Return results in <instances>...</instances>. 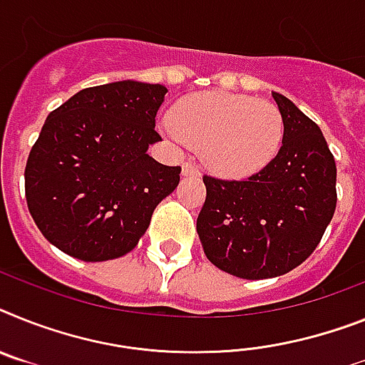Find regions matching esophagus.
<instances>
[{"label": "esophagus", "instance_id": "34e87169", "mask_svg": "<svg viewBox=\"0 0 365 365\" xmlns=\"http://www.w3.org/2000/svg\"><path fill=\"white\" fill-rule=\"evenodd\" d=\"M182 170H183V176H197L198 174V167L192 163V161H185Z\"/></svg>", "mask_w": 365, "mask_h": 365}]
</instances>
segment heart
Returning <instances> with one entry per match:
<instances>
[{"label": "heart", "mask_w": 365, "mask_h": 365, "mask_svg": "<svg viewBox=\"0 0 365 365\" xmlns=\"http://www.w3.org/2000/svg\"><path fill=\"white\" fill-rule=\"evenodd\" d=\"M168 135L200 148L204 163L230 178L258 173L284 139V116L274 103L232 93H198L178 103Z\"/></svg>", "instance_id": "b5f03b06"}]
</instances>
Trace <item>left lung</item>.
Here are the masks:
<instances>
[{
	"label": "left lung",
	"instance_id": "8db88e82",
	"mask_svg": "<svg viewBox=\"0 0 365 365\" xmlns=\"http://www.w3.org/2000/svg\"><path fill=\"white\" fill-rule=\"evenodd\" d=\"M284 139L271 163L247 180L204 176L197 219L215 267L247 280L286 274L315 250L336 211V161L319 125L272 93Z\"/></svg>",
	"mask_w": 365,
	"mask_h": 365
}]
</instances>
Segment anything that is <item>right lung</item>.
<instances>
[{"instance_id": "add662e5", "label": "right lung", "mask_w": 365, "mask_h": 365, "mask_svg": "<svg viewBox=\"0 0 365 365\" xmlns=\"http://www.w3.org/2000/svg\"><path fill=\"white\" fill-rule=\"evenodd\" d=\"M163 85L88 87L46 118L26 165L27 207L46 240L83 262L133 250L182 167L148 155L161 140L155 115Z\"/></svg>"}]
</instances>
